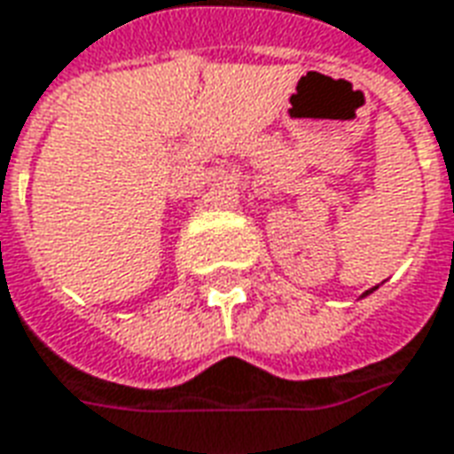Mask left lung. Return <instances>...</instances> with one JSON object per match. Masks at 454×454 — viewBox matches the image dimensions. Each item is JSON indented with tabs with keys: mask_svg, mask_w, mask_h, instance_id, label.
Wrapping results in <instances>:
<instances>
[{
	"mask_svg": "<svg viewBox=\"0 0 454 454\" xmlns=\"http://www.w3.org/2000/svg\"><path fill=\"white\" fill-rule=\"evenodd\" d=\"M373 290H376V287H371V290H366V293L361 294V297H366V294H371V293H373Z\"/></svg>",
	"mask_w": 454,
	"mask_h": 454,
	"instance_id": "1",
	"label": "left lung"
}]
</instances>
